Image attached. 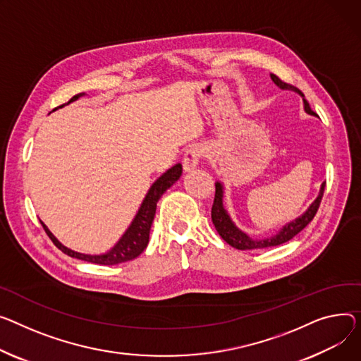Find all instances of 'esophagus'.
I'll return each mask as SVG.
<instances>
[{
  "instance_id": "obj_1",
  "label": "esophagus",
  "mask_w": 361,
  "mask_h": 361,
  "mask_svg": "<svg viewBox=\"0 0 361 361\" xmlns=\"http://www.w3.org/2000/svg\"><path fill=\"white\" fill-rule=\"evenodd\" d=\"M204 157V148L200 147V145H196V147H191L185 155H184V159H183V170L184 173H190L193 171L195 168L199 166V162L200 159Z\"/></svg>"
}]
</instances>
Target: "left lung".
<instances>
[{"instance_id": "obj_1", "label": "left lung", "mask_w": 361, "mask_h": 361, "mask_svg": "<svg viewBox=\"0 0 361 361\" xmlns=\"http://www.w3.org/2000/svg\"><path fill=\"white\" fill-rule=\"evenodd\" d=\"M270 77L279 88L292 90V91H296L299 95H302L305 111L307 114L315 116V113L310 110L309 103L305 100V95L296 87L283 82L274 74H270ZM214 187H216V191H214V200H213V206H212V222H213L216 231H218V233L222 236L224 241H226L231 247H233L236 250H258V248L276 247V245L290 241L293 236H296L303 228H306L309 225V222L314 219V216L317 214V212L319 209V204H321V200L324 196V190H325V183L321 184L318 197L312 202V204L306 209L305 213H302L295 221H290L289 224H286L276 235H271L267 238H252L248 233H245L244 231L239 229L233 224L228 210L224 206V193H225L224 184L221 181H216Z\"/></svg>"}]
</instances>
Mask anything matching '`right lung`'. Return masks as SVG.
I'll use <instances>...</instances> for the list:
<instances>
[{
	"instance_id": "obj_1",
	"label": "right lung",
	"mask_w": 361,
	"mask_h": 361,
	"mask_svg": "<svg viewBox=\"0 0 361 361\" xmlns=\"http://www.w3.org/2000/svg\"><path fill=\"white\" fill-rule=\"evenodd\" d=\"M84 95H85V92L74 95V97H72L66 104L78 100L80 97H84ZM63 106L65 104H62L56 109H61ZM181 173H183L181 164H176L174 166L170 168V170H166L161 177H158L154 181V184L148 190L145 199H143L137 213L135 214V218H133L132 224L129 225V228L126 229V232L114 244V247L110 251L104 252V254L91 255V254H81V252H77V251H72L68 247H65L63 244H61L56 239V236L49 229H47V226L42 222L43 229L46 231L47 236L52 239V243L62 252H65L66 255H69L72 258H78V259L94 262V264H103V266H114V264L130 261V259L136 258L139 254H142V251L147 248V245L149 243L151 225L154 222L155 212H157V203L161 199V196L165 193V191L181 177Z\"/></svg>"
}]
</instances>
